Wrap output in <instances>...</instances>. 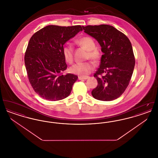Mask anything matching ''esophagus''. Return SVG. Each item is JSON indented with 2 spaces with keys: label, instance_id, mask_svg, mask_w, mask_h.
<instances>
[{
  "label": "esophagus",
  "instance_id": "34e87169",
  "mask_svg": "<svg viewBox=\"0 0 158 158\" xmlns=\"http://www.w3.org/2000/svg\"><path fill=\"white\" fill-rule=\"evenodd\" d=\"M88 78H89V76H85V77H83V76H79L78 77V79L79 80H86Z\"/></svg>",
  "mask_w": 158,
  "mask_h": 158
}]
</instances>
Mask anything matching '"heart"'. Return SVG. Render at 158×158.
<instances>
[{"instance_id":"obj_1","label":"heart","mask_w":158,"mask_h":158,"mask_svg":"<svg viewBox=\"0 0 158 158\" xmlns=\"http://www.w3.org/2000/svg\"><path fill=\"white\" fill-rule=\"evenodd\" d=\"M78 45L85 47L87 50V57L94 61H97L101 57V52L95 47V42L93 38L85 36L79 38L76 41ZM62 54L65 61L69 63H72L73 60V48L72 46L66 44L62 48ZM94 68L93 64L90 62L77 63L69 68V72L74 75L85 76L90 73Z\"/></svg>"}]
</instances>
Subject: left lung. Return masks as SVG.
Segmentation results:
<instances>
[{
	"instance_id": "8db88e82",
	"label": "left lung",
	"mask_w": 158,
	"mask_h": 158,
	"mask_svg": "<svg viewBox=\"0 0 158 158\" xmlns=\"http://www.w3.org/2000/svg\"><path fill=\"white\" fill-rule=\"evenodd\" d=\"M83 30L98 41L103 53L94 76L98 85L92 95L100 101L114 100L124 93L133 75L135 59L131 44L126 35L109 25H88Z\"/></svg>"
}]
</instances>
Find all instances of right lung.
Returning <instances> with one entry per match:
<instances>
[{"mask_svg": "<svg viewBox=\"0 0 158 158\" xmlns=\"http://www.w3.org/2000/svg\"><path fill=\"white\" fill-rule=\"evenodd\" d=\"M82 28L81 25H48L31 38L25 54V64L30 83L40 97L55 101L70 94L78 77L62 74L67 69L62 48Z\"/></svg>", "mask_w": 158, "mask_h": 158, "instance_id": "1", "label": "right lung"}]
</instances>
